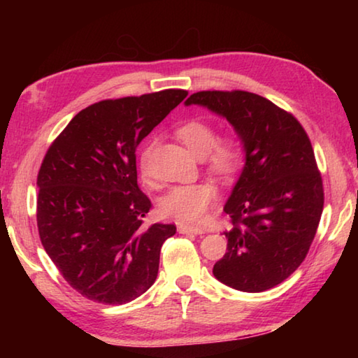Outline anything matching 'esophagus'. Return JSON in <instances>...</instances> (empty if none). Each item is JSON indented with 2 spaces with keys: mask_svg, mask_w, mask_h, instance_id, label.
Listing matches in <instances>:
<instances>
[{
  "mask_svg": "<svg viewBox=\"0 0 358 358\" xmlns=\"http://www.w3.org/2000/svg\"><path fill=\"white\" fill-rule=\"evenodd\" d=\"M178 232L180 234H186V235H189V234L202 235V234H205L203 229H201V227H191V226H178Z\"/></svg>",
  "mask_w": 358,
  "mask_h": 358,
  "instance_id": "obj_1",
  "label": "esophagus"
}]
</instances>
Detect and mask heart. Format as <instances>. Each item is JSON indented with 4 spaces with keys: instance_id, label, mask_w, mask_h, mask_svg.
Masks as SVG:
<instances>
[{
    "instance_id": "1",
    "label": "heart",
    "mask_w": 358,
    "mask_h": 358,
    "mask_svg": "<svg viewBox=\"0 0 358 358\" xmlns=\"http://www.w3.org/2000/svg\"><path fill=\"white\" fill-rule=\"evenodd\" d=\"M177 136L191 153L203 157L211 172L221 177H230L241 164V148L234 138L216 142V132L208 123L199 120L186 121L177 129ZM150 150L143 148L138 156V171L143 180H148ZM217 191L211 183H194L172 187L161 201V213L181 224H196L207 213L216 201Z\"/></svg>"
}]
</instances>
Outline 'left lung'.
I'll return each mask as SVG.
<instances>
[{"mask_svg": "<svg viewBox=\"0 0 358 358\" xmlns=\"http://www.w3.org/2000/svg\"><path fill=\"white\" fill-rule=\"evenodd\" d=\"M185 106L229 121L245 166L224 205L234 227L213 275L241 292H264L299 268L324 210L322 178L305 129L292 115L248 92H199Z\"/></svg>", "mask_w": 358, "mask_h": 358, "instance_id": "obj_1", "label": "left lung"}]
</instances>
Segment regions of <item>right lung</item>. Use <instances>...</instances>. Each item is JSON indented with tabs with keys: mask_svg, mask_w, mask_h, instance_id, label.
Returning <instances> with one entry per match:
<instances>
[{
	"mask_svg": "<svg viewBox=\"0 0 358 358\" xmlns=\"http://www.w3.org/2000/svg\"><path fill=\"white\" fill-rule=\"evenodd\" d=\"M187 96L164 90L101 101L69 121L38 175V229L48 257L83 296L124 305L153 286L173 224L142 227L151 207L136 148Z\"/></svg>",
	"mask_w": 358,
	"mask_h": 358,
	"instance_id": "right-lung-1",
	"label": "right lung"
}]
</instances>
